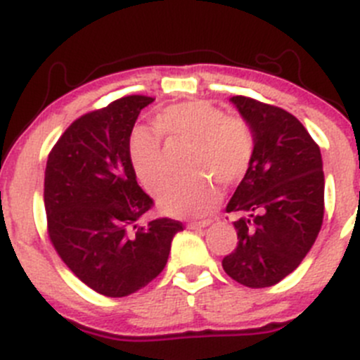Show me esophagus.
<instances>
[{"mask_svg":"<svg viewBox=\"0 0 360 360\" xmlns=\"http://www.w3.org/2000/svg\"><path fill=\"white\" fill-rule=\"evenodd\" d=\"M210 223H212V221H210V219H205V221H198V223H188V228H190V230H200V228H205V226H209Z\"/></svg>","mask_w":360,"mask_h":360,"instance_id":"34e87169","label":"esophagus"}]
</instances>
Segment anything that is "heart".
Returning a JSON list of instances; mask_svg holds the SVG:
<instances>
[{"mask_svg": "<svg viewBox=\"0 0 360 360\" xmlns=\"http://www.w3.org/2000/svg\"><path fill=\"white\" fill-rule=\"evenodd\" d=\"M153 127L170 146H193L188 174L197 177L176 184L160 198V209L169 216L205 217L221 200L219 188L210 179L231 186L248 174L252 163L256 137L248 120L226 115L207 101H190L167 108L157 115ZM158 136L139 129L134 130L129 139L130 165L151 195L162 193L169 184L165 151Z\"/></svg>", "mask_w": 360, "mask_h": 360, "instance_id": "obj_1", "label": "heart"}]
</instances>
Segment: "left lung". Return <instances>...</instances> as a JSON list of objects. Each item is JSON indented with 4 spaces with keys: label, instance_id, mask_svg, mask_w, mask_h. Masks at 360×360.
<instances>
[{
    "label": "left lung",
    "instance_id": "1",
    "mask_svg": "<svg viewBox=\"0 0 360 360\" xmlns=\"http://www.w3.org/2000/svg\"><path fill=\"white\" fill-rule=\"evenodd\" d=\"M252 127L256 150L228 202L238 244L223 270L238 284L270 288L292 274L324 219V170L319 144L296 116L244 96L231 97Z\"/></svg>",
    "mask_w": 360,
    "mask_h": 360
}]
</instances>
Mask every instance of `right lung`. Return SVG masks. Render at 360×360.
Returning <instances> with one entry per match:
<instances>
[{
	"label": "right lung",
	"instance_id": "1",
	"mask_svg": "<svg viewBox=\"0 0 360 360\" xmlns=\"http://www.w3.org/2000/svg\"><path fill=\"white\" fill-rule=\"evenodd\" d=\"M148 96H125L76 118L50 151L45 170L46 228L53 249L83 284L108 297L137 292L165 268L183 223L158 217L137 184L129 139ZM133 231L130 232L129 230Z\"/></svg>",
	"mask_w": 360,
	"mask_h": 360
}]
</instances>
